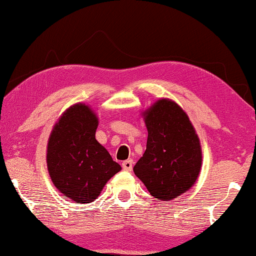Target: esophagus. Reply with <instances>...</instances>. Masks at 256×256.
I'll return each mask as SVG.
<instances>
[{
  "mask_svg": "<svg viewBox=\"0 0 256 256\" xmlns=\"http://www.w3.org/2000/svg\"><path fill=\"white\" fill-rule=\"evenodd\" d=\"M122 169L126 171H132V160H127L122 162Z\"/></svg>",
  "mask_w": 256,
  "mask_h": 256,
  "instance_id": "obj_1",
  "label": "esophagus"
}]
</instances>
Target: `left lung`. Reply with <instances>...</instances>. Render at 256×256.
I'll return each instance as SVG.
<instances>
[{
  "mask_svg": "<svg viewBox=\"0 0 256 256\" xmlns=\"http://www.w3.org/2000/svg\"><path fill=\"white\" fill-rule=\"evenodd\" d=\"M146 149L134 172L152 197L172 200L194 186L202 168V146L186 113L170 99L143 112Z\"/></svg>",
  "mask_w": 256,
  "mask_h": 256,
  "instance_id": "left-lung-1",
  "label": "left lung"
}]
</instances>
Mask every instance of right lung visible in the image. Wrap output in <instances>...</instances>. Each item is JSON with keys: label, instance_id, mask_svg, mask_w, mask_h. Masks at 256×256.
<instances>
[{"label": "right lung", "instance_id": "obj_1", "mask_svg": "<svg viewBox=\"0 0 256 256\" xmlns=\"http://www.w3.org/2000/svg\"><path fill=\"white\" fill-rule=\"evenodd\" d=\"M98 124L92 108L76 104L62 113L48 138V174L54 186L71 202H93L121 170L120 164L96 140Z\"/></svg>", "mask_w": 256, "mask_h": 256}]
</instances>
